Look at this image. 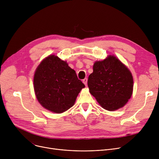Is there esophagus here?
<instances>
[{"label":"esophagus","mask_w":159,"mask_h":159,"mask_svg":"<svg viewBox=\"0 0 159 159\" xmlns=\"http://www.w3.org/2000/svg\"><path fill=\"white\" fill-rule=\"evenodd\" d=\"M82 82L84 83L85 86H86V85H87V82H88V79H87L86 78H85L84 79H83V80H82Z\"/></svg>","instance_id":"esophagus-1"}]
</instances>
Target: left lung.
Segmentation results:
<instances>
[{
    "instance_id": "obj_1",
    "label": "left lung",
    "mask_w": 159,
    "mask_h": 159,
    "mask_svg": "<svg viewBox=\"0 0 159 159\" xmlns=\"http://www.w3.org/2000/svg\"><path fill=\"white\" fill-rule=\"evenodd\" d=\"M88 86L90 93L102 107L115 111L126 105L133 90V79L129 70L114 55L95 61Z\"/></svg>"
}]
</instances>
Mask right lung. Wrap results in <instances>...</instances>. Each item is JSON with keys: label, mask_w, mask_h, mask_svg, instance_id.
I'll return each instance as SVG.
<instances>
[{"label": "right lung", "mask_w": 159, "mask_h": 159, "mask_svg": "<svg viewBox=\"0 0 159 159\" xmlns=\"http://www.w3.org/2000/svg\"><path fill=\"white\" fill-rule=\"evenodd\" d=\"M85 87L66 61L50 55L41 61L33 77V88L40 105L55 113L71 107Z\"/></svg>", "instance_id": "1"}]
</instances>
